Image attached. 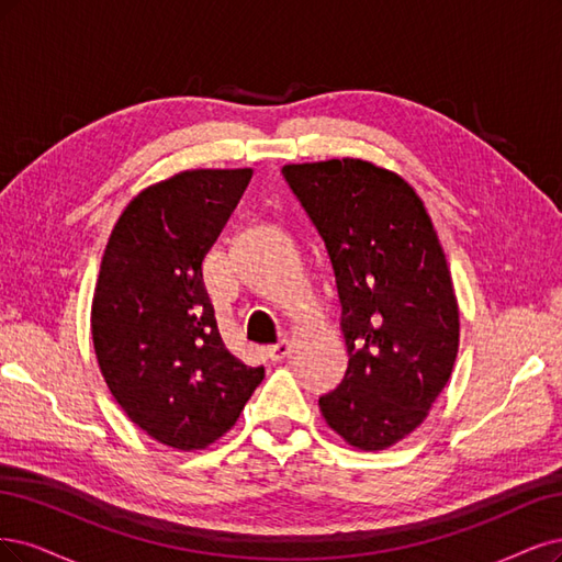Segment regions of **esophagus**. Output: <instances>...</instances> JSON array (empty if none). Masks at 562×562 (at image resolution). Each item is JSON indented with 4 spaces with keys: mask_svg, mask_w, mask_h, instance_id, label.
<instances>
[{
    "mask_svg": "<svg viewBox=\"0 0 562 562\" xmlns=\"http://www.w3.org/2000/svg\"><path fill=\"white\" fill-rule=\"evenodd\" d=\"M266 355H268L270 361L284 359V357L289 355V340H280V342H276V346H268V348H266Z\"/></svg>",
    "mask_w": 562,
    "mask_h": 562,
    "instance_id": "1",
    "label": "esophagus"
}]
</instances>
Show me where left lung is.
<instances>
[{"label":"left lung","mask_w":562,"mask_h":562,"mask_svg":"<svg viewBox=\"0 0 562 562\" xmlns=\"http://www.w3.org/2000/svg\"><path fill=\"white\" fill-rule=\"evenodd\" d=\"M282 175L327 245L342 305L350 361L319 411L342 441L385 450L423 425L458 357L439 235L406 179L369 160L292 162Z\"/></svg>","instance_id":"obj_1"}]
</instances>
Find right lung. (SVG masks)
Instances as JSON below:
<instances>
[{
  "mask_svg": "<svg viewBox=\"0 0 562 562\" xmlns=\"http://www.w3.org/2000/svg\"><path fill=\"white\" fill-rule=\"evenodd\" d=\"M249 179V168L184 170L151 184L104 247L90 307L102 378L139 429L177 450L224 437L263 380L226 350L203 280Z\"/></svg>",
  "mask_w": 562,
  "mask_h": 562,
  "instance_id": "add662e5",
  "label": "right lung"
}]
</instances>
